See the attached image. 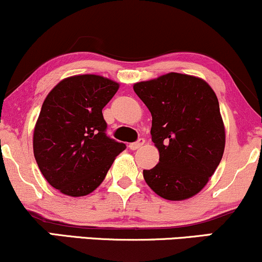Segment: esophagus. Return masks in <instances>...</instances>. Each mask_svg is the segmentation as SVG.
<instances>
[{
	"instance_id": "1",
	"label": "esophagus",
	"mask_w": 262,
	"mask_h": 262,
	"mask_svg": "<svg viewBox=\"0 0 262 262\" xmlns=\"http://www.w3.org/2000/svg\"><path fill=\"white\" fill-rule=\"evenodd\" d=\"M145 143V140L144 139H139V140H137L135 141V143H130L128 145V148L130 149V150H137V149H139L141 145H143V144Z\"/></svg>"
}]
</instances>
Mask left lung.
<instances>
[{
  "label": "left lung",
  "instance_id": "left-lung-1",
  "mask_svg": "<svg viewBox=\"0 0 262 262\" xmlns=\"http://www.w3.org/2000/svg\"><path fill=\"white\" fill-rule=\"evenodd\" d=\"M151 113V140L159 164L144 170L145 182L169 201L193 197L214 173L224 152L225 130L219 102L206 81L170 73L134 83Z\"/></svg>",
  "mask_w": 262,
  "mask_h": 262
}]
</instances>
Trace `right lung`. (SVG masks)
Returning <instances> with one entry per match:
<instances>
[{"mask_svg":"<svg viewBox=\"0 0 262 262\" xmlns=\"http://www.w3.org/2000/svg\"><path fill=\"white\" fill-rule=\"evenodd\" d=\"M118 87L98 75H76L60 81L44 100L33 151L45 180L66 196L95 191L125 149L107 137L102 114Z\"/></svg>","mask_w":262,"mask_h":262,"instance_id":"add662e5","label":"right lung"}]
</instances>
